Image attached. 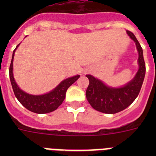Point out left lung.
I'll list each match as a JSON object with an SVG mask.
<instances>
[{
	"label": "left lung",
	"instance_id": "left-lung-1",
	"mask_svg": "<svg viewBox=\"0 0 156 156\" xmlns=\"http://www.w3.org/2000/svg\"><path fill=\"white\" fill-rule=\"evenodd\" d=\"M126 33L136 44L139 55V69L134 78L122 87L113 88L106 86L102 81L93 76L86 75L89 79V85L86 90L87 99L92 108L103 113H117L127 108L139 94L144 81L145 63L142 48L132 32L127 30Z\"/></svg>",
	"mask_w": 156,
	"mask_h": 156
}]
</instances>
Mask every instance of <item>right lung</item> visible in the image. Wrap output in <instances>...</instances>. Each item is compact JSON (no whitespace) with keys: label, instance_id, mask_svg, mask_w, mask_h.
I'll use <instances>...</instances> for the list:
<instances>
[{"label":"right lung","instance_id":"obj_1","mask_svg":"<svg viewBox=\"0 0 156 156\" xmlns=\"http://www.w3.org/2000/svg\"><path fill=\"white\" fill-rule=\"evenodd\" d=\"M19 44L17 45L12 54V62H11L10 68H9V76H10L11 83H12V89H13L14 94L16 95V98L25 108L33 112H35V113L44 114L55 111L63 102V101L66 98V93L67 89L79 79L80 76L77 75L64 80L54 90H52L49 93L45 94H29L22 90L18 87L13 76L14 55H15V51L19 47Z\"/></svg>","mask_w":156,"mask_h":156}]
</instances>
